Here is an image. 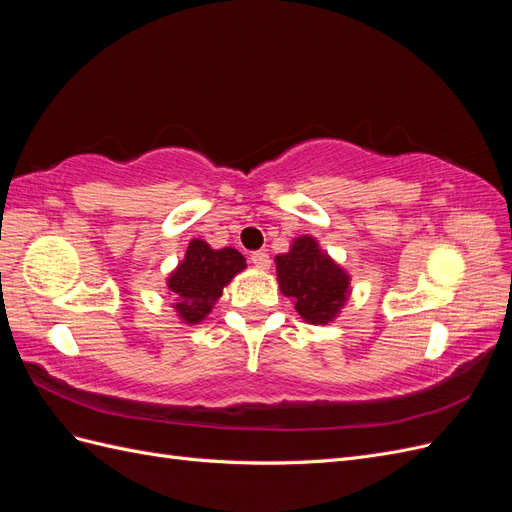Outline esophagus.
I'll return each instance as SVG.
<instances>
[{
  "mask_svg": "<svg viewBox=\"0 0 512 512\" xmlns=\"http://www.w3.org/2000/svg\"><path fill=\"white\" fill-rule=\"evenodd\" d=\"M252 265H254L256 269H260V271H267V269L271 267V258H269V254H265V252H254V254H252Z\"/></svg>",
  "mask_w": 512,
  "mask_h": 512,
  "instance_id": "1",
  "label": "esophagus"
}]
</instances>
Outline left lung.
Returning <instances> with one entry per match:
<instances>
[{"label": "left lung", "mask_w": 512, "mask_h": 512, "mask_svg": "<svg viewBox=\"0 0 512 512\" xmlns=\"http://www.w3.org/2000/svg\"><path fill=\"white\" fill-rule=\"evenodd\" d=\"M277 284L307 324L333 322L350 299V273L322 250L316 237H294L286 254L275 256Z\"/></svg>", "instance_id": "obj_1"}]
</instances>
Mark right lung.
I'll use <instances>...</instances> for the list:
<instances>
[{
  "label": "right lung",
  "mask_w": 512,
  "mask_h": 512,
  "mask_svg": "<svg viewBox=\"0 0 512 512\" xmlns=\"http://www.w3.org/2000/svg\"><path fill=\"white\" fill-rule=\"evenodd\" d=\"M245 256L235 247H213L203 239H192L183 260L166 277L170 307L181 322L200 324L222 297L232 277L245 269Z\"/></svg>",
  "instance_id": "1"
}]
</instances>
